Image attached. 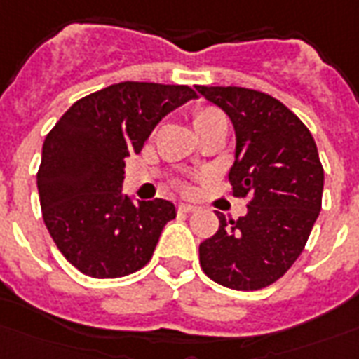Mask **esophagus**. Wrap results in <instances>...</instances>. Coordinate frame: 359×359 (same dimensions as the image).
Wrapping results in <instances>:
<instances>
[{
	"label": "esophagus",
	"mask_w": 359,
	"mask_h": 359,
	"mask_svg": "<svg viewBox=\"0 0 359 359\" xmlns=\"http://www.w3.org/2000/svg\"><path fill=\"white\" fill-rule=\"evenodd\" d=\"M197 208H198L197 205H191V203H180V205H177V210L187 212V214H189V212H195Z\"/></svg>",
	"instance_id": "1"
}]
</instances>
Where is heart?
Returning a JSON list of instances; mask_svg holds the SVG:
<instances>
[{"mask_svg": "<svg viewBox=\"0 0 359 359\" xmlns=\"http://www.w3.org/2000/svg\"><path fill=\"white\" fill-rule=\"evenodd\" d=\"M218 116H222L216 109H198L197 112H195V118H193V122H195V126L203 124V122H208V120H214L218 118Z\"/></svg>", "mask_w": 359, "mask_h": 359, "instance_id": "b5f03b06", "label": "heart"}]
</instances>
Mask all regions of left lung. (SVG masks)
<instances>
[{"mask_svg":"<svg viewBox=\"0 0 359 359\" xmlns=\"http://www.w3.org/2000/svg\"><path fill=\"white\" fill-rule=\"evenodd\" d=\"M195 90L233 124L229 180L237 197H248L243 218L218 212V231L198 247L201 266L227 289H264L304 250L321 210L323 168L316 141L276 97L235 86Z\"/></svg>","mask_w":359,"mask_h":359,"instance_id":"obj_1","label":"left lung"}]
</instances>
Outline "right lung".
Returning <instances> with one entry per match:
<instances>
[{"label":"right lung","mask_w":359,"mask_h":359,"mask_svg":"<svg viewBox=\"0 0 359 359\" xmlns=\"http://www.w3.org/2000/svg\"><path fill=\"white\" fill-rule=\"evenodd\" d=\"M197 93L187 86L120 82L76 101L47 133L38 170L41 212L62 256L95 279L130 276L151 260L176 218L164 198L122 193L126 158Z\"/></svg>","instance_id":"1"}]
</instances>
